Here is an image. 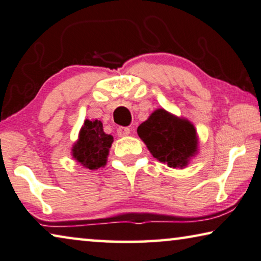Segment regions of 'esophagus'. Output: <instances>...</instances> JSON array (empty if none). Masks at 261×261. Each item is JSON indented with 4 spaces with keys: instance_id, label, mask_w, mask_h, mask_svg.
<instances>
[{
    "instance_id": "34e87169",
    "label": "esophagus",
    "mask_w": 261,
    "mask_h": 261,
    "mask_svg": "<svg viewBox=\"0 0 261 261\" xmlns=\"http://www.w3.org/2000/svg\"><path fill=\"white\" fill-rule=\"evenodd\" d=\"M117 132H118L119 136H127V135H129L130 129L128 127H119Z\"/></svg>"
}]
</instances>
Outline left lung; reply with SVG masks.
I'll return each mask as SVG.
<instances>
[{"label": "left lung", "mask_w": 261, "mask_h": 261, "mask_svg": "<svg viewBox=\"0 0 261 261\" xmlns=\"http://www.w3.org/2000/svg\"><path fill=\"white\" fill-rule=\"evenodd\" d=\"M140 139L151 155L170 168H184L197 154L198 139L192 123L163 108L154 111L138 127Z\"/></svg>", "instance_id": "left-lung-1"}]
</instances>
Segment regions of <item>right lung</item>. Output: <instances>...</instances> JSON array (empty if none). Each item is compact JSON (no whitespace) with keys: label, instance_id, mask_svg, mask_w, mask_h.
Returning <instances> with one entry per match:
<instances>
[{"label":"right lung","instance_id":"1","mask_svg":"<svg viewBox=\"0 0 261 261\" xmlns=\"http://www.w3.org/2000/svg\"><path fill=\"white\" fill-rule=\"evenodd\" d=\"M112 143L113 136L103 132L101 121L85 120L78 141L72 147V156L83 167L97 170L106 164Z\"/></svg>","mask_w":261,"mask_h":261}]
</instances>
